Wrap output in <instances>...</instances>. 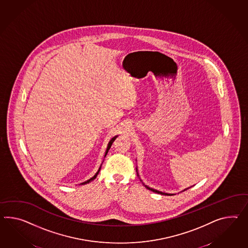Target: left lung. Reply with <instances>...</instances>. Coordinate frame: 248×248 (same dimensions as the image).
<instances>
[{
    "mask_svg": "<svg viewBox=\"0 0 248 248\" xmlns=\"http://www.w3.org/2000/svg\"><path fill=\"white\" fill-rule=\"evenodd\" d=\"M137 169V173H138V175L140 176V174H139V171H138V168H136ZM140 181L142 182V184H143V185L146 187V189H148V190H150V191H154V192H155V193H159V194H162V195H167V196H171V195H174V194H171V193H166V192H163V191H157V190H155V189H153V188H150L149 186H147V185H146V184H144L143 183V181L140 179ZM189 188H191V187H189ZM189 188H186V189H184V191H185V190H188Z\"/></svg>",
    "mask_w": 248,
    "mask_h": 248,
    "instance_id": "8db88e82",
    "label": "left lung"
}]
</instances>
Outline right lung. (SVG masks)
<instances>
[{"label":"right lung","mask_w":248,"mask_h":248,"mask_svg":"<svg viewBox=\"0 0 248 248\" xmlns=\"http://www.w3.org/2000/svg\"><path fill=\"white\" fill-rule=\"evenodd\" d=\"M117 138H118V136H115V137H113V138H112L111 140L108 141V146H107V148H106V151H105V155H104V157H105V156L107 155V154H108V150H109L110 146H111V145H112V143L114 142L115 140H116ZM102 163H103V162H102ZM102 165H101V166H100V168L98 169V171H96L95 174H94V175H93V177L90 178L89 180H87V181H85V182H83V183H82V184H81V185H84V184H89V183H91L92 181H93V180H94V179H95V178L97 177V175L99 174V172H100V171H101V168H102Z\"/></svg>","instance_id":"1"}]
</instances>
